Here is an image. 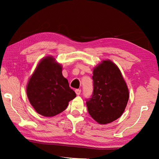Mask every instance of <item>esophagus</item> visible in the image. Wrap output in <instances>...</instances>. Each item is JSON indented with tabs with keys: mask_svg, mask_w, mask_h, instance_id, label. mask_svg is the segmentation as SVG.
<instances>
[{
	"mask_svg": "<svg viewBox=\"0 0 159 159\" xmlns=\"http://www.w3.org/2000/svg\"><path fill=\"white\" fill-rule=\"evenodd\" d=\"M75 92L76 93L77 96H79L80 93H81V89H76L75 90Z\"/></svg>",
	"mask_w": 159,
	"mask_h": 159,
	"instance_id": "obj_1",
	"label": "esophagus"
}]
</instances>
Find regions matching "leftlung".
I'll return each mask as SVG.
<instances>
[{
    "label": "left lung",
    "instance_id": "8db88e82",
    "mask_svg": "<svg viewBox=\"0 0 159 159\" xmlns=\"http://www.w3.org/2000/svg\"><path fill=\"white\" fill-rule=\"evenodd\" d=\"M93 92L86 104L88 112L99 124L113 122L124 112L129 91L121 71L109 59L103 60L93 70Z\"/></svg>",
    "mask_w": 159,
    "mask_h": 159
}]
</instances>
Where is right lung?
<instances>
[{
	"label": "right lung",
	"mask_w": 159,
	"mask_h": 159,
	"mask_svg": "<svg viewBox=\"0 0 159 159\" xmlns=\"http://www.w3.org/2000/svg\"><path fill=\"white\" fill-rule=\"evenodd\" d=\"M26 95L38 113L53 117L68 106L76 93L62 74V66L52 56L43 57L30 76Z\"/></svg>",
	"instance_id": "right-lung-1"
}]
</instances>
